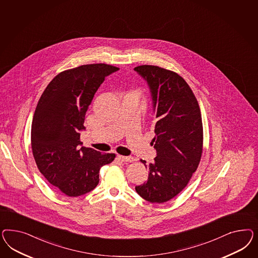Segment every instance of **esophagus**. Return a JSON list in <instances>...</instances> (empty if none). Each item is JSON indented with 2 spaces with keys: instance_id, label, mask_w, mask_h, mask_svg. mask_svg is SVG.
Returning a JSON list of instances; mask_svg holds the SVG:
<instances>
[{
  "instance_id": "obj_1",
  "label": "esophagus",
  "mask_w": 258,
  "mask_h": 258,
  "mask_svg": "<svg viewBox=\"0 0 258 258\" xmlns=\"http://www.w3.org/2000/svg\"><path fill=\"white\" fill-rule=\"evenodd\" d=\"M117 159L123 163H133L135 161V159L133 157H125L122 156V155H117Z\"/></svg>"
}]
</instances>
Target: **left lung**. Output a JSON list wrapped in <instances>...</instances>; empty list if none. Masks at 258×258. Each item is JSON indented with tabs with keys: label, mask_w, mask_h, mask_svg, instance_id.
Masks as SVG:
<instances>
[{
	"label": "left lung",
	"mask_w": 258,
	"mask_h": 258,
	"mask_svg": "<svg viewBox=\"0 0 258 258\" xmlns=\"http://www.w3.org/2000/svg\"><path fill=\"white\" fill-rule=\"evenodd\" d=\"M149 84L156 112V149L148 180L135 187L152 203L170 201L186 187L201 162L203 149L202 113L195 94L183 78L173 71L154 65L134 68Z\"/></svg>",
	"instance_id": "left-lung-1"
}]
</instances>
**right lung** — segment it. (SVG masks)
<instances>
[{"label":"right lung","instance_id":"right-lung-1","mask_svg":"<svg viewBox=\"0 0 258 258\" xmlns=\"http://www.w3.org/2000/svg\"><path fill=\"white\" fill-rule=\"evenodd\" d=\"M119 68L106 63L85 64L63 71L39 98L31 127L33 156L39 172L64 195L78 197L96 187L99 170L114 153L80 147L79 131L106 77Z\"/></svg>","mask_w":258,"mask_h":258}]
</instances>
